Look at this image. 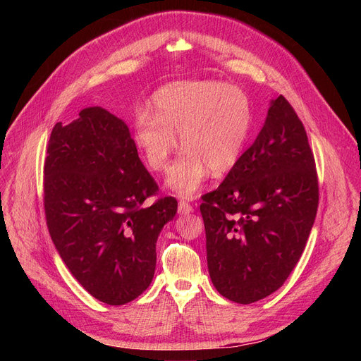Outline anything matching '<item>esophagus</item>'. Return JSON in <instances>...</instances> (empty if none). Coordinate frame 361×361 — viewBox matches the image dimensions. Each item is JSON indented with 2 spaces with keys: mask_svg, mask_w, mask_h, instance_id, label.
I'll use <instances>...</instances> for the list:
<instances>
[{
  "mask_svg": "<svg viewBox=\"0 0 361 361\" xmlns=\"http://www.w3.org/2000/svg\"><path fill=\"white\" fill-rule=\"evenodd\" d=\"M178 211H179V214L185 215V214H191V212H194V207H192L188 202L180 200V202H179V204H178Z\"/></svg>",
  "mask_w": 361,
  "mask_h": 361,
  "instance_id": "1",
  "label": "esophagus"
}]
</instances>
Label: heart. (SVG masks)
Returning <instances> with one entry per match:
<instances>
[{
  "label": "heart",
  "mask_w": 361,
  "mask_h": 361,
  "mask_svg": "<svg viewBox=\"0 0 361 361\" xmlns=\"http://www.w3.org/2000/svg\"><path fill=\"white\" fill-rule=\"evenodd\" d=\"M154 114L140 111L134 140L147 167L167 169L178 149H185L169 171L167 185L183 197L195 194L212 171H231L241 158L251 128L248 96L218 81H185L162 87L155 94Z\"/></svg>",
  "instance_id": "b5f03b06"
}]
</instances>
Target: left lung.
Segmentation results:
<instances>
[{
  "label": "left lung",
  "instance_id": "left-lung-1",
  "mask_svg": "<svg viewBox=\"0 0 361 361\" xmlns=\"http://www.w3.org/2000/svg\"><path fill=\"white\" fill-rule=\"evenodd\" d=\"M202 200L215 289L239 304L276 292L298 264L319 203L307 134L281 94L255 143Z\"/></svg>",
  "mask_w": 361,
  "mask_h": 361
}]
</instances>
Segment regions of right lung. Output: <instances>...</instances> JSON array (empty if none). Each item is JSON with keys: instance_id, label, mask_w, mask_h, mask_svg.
<instances>
[{"instance_id": "right-lung-1", "label": "right lung", "mask_w": 361, "mask_h": 361, "mask_svg": "<svg viewBox=\"0 0 361 361\" xmlns=\"http://www.w3.org/2000/svg\"><path fill=\"white\" fill-rule=\"evenodd\" d=\"M47 226L60 257L92 297L135 300L152 283L157 239L178 212L174 197L143 206L158 185L122 118L84 108L54 126L43 169Z\"/></svg>"}]
</instances>
